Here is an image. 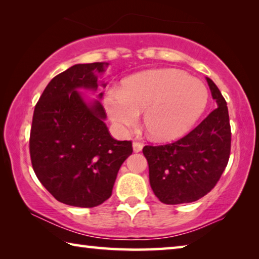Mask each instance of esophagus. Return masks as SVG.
Listing matches in <instances>:
<instances>
[{
  "label": "esophagus",
  "instance_id": "34e87169",
  "mask_svg": "<svg viewBox=\"0 0 259 259\" xmlns=\"http://www.w3.org/2000/svg\"><path fill=\"white\" fill-rule=\"evenodd\" d=\"M143 144L142 143H139V142H134V144H133V147H134V152H140L143 150Z\"/></svg>",
  "mask_w": 259,
  "mask_h": 259
}]
</instances>
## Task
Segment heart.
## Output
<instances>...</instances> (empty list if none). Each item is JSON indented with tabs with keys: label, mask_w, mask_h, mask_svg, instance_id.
Listing matches in <instances>:
<instances>
[{
	"label": "heart",
	"mask_w": 259,
	"mask_h": 259,
	"mask_svg": "<svg viewBox=\"0 0 259 259\" xmlns=\"http://www.w3.org/2000/svg\"><path fill=\"white\" fill-rule=\"evenodd\" d=\"M209 93L203 82L177 69L147 71L131 76L122 88H109L105 108L119 130L138 123L140 112L147 134L159 142L185 135L207 107Z\"/></svg>",
	"instance_id": "1"
}]
</instances>
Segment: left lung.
<instances>
[{
  "label": "left lung",
  "mask_w": 259,
  "mask_h": 259,
  "mask_svg": "<svg viewBox=\"0 0 259 259\" xmlns=\"http://www.w3.org/2000/svg\"><path fill=\"white\" fill-rule=\"evenodd\" d=\"M207 82L218 107L183 138L143 148L151 187L162 203H190L201 199L216 186L229 163V109L217 85L209 77Z\"/></svg>",
  "instance_id": "8db88e82"
}]
</instances>
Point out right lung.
<instances>
[{
  "label": "right lung",
  "instance_id": "add662e5",
  "mask_svg": "<svg viewBox=\"0 0 259 259\" xmlns=\"http://www.w3.org/2000/svg\"><path fill=\"white\" fill-rule=\"evenodd\" d=\"M107 65H74L52 78L35 105L29 136L34 172L56 200L74 207L106 201L121 164L133 153L131 140L109 135L103 105L87 104L76 91L97 90L95 71L103 73Z\"/></svg>",
  "mask_w": 259,
  "mask_h": 259
}]
</instances>
